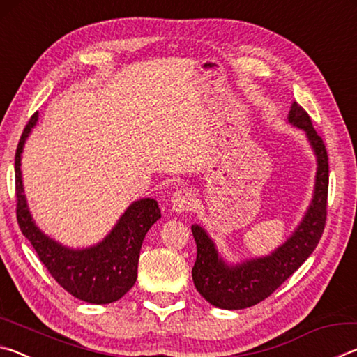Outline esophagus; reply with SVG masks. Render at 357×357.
<instances>
[{"label": "esophagus", "mask_w": 357, "mask_h": 357, "mask_svg": "<svg viewBox=\"0 0 357 357\" xmlns=\"http://www.w3.org/2000/svg\"><path fill=\"white\" fill-rule=\"evenodd\" d=\"M197 204L195 193L190 189H179L173 193L172 197V209L174 213H185L192 211Z\"/></svg>", "instance_id": "1"}]
</instances>
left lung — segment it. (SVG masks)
Returning <instances> with one entry per match:
<instances>
[{"label":"left lung","instance_id":"obj_1","mask_svg":"<svg viewBox=\"0 0 357 357\" xmlns=\"http://www.w3.org/2000/svg\"><path fill=\"white\" fill-rule=\"evenodd\" d=\"M288 123L305 132L318 165L312 203L291 236L269 255L228 264L219 255L214 241L204 228L192 225V234L197 243V261L192 268V279L197 291L219 309H247L264 301L299 269L321 239L328 214V151L321 137L313 129L310 116L298 102H293Z\"/></svg>","mask_w":357,"mask_h":357}]
</instances>
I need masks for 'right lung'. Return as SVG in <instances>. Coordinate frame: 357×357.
<instances>
[{"mask_svg":"<svg viewBox=\"0 0 357 357\" xmlns=\"http://www.w3.org/2000/svg\"><path fill=\"white\" fill-rule=\"evenodd\" d=\"M38 118L39 114L34 113L28 121L15 153L17 222L48 273L66 291L89 304H110L134 287L143 239L160 219L159 204L154 198L134 202L112 231L99 244L86 249H70L47 236L29 213L20 170L23 146Z\"/></svg>","mask_w":357,"mask_h":357,"instance_id":"obj_1","label":"right lung"}]
</instances>
